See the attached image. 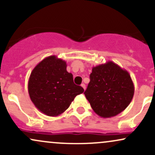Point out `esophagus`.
Segmentation results:
<instances>
[{
  "instance_id": "34e87169",
  "label": "esophagus",
  "mask_w": 155,
  "mask_h": 155,
  "mask_svg": "<svg viewBox=\"0 0 155 155\" xmlns=\"http://www.w3.org/2000/svg\"><path fill=\"white\" fill-rule=\"evenodd\" d=\"M81 87H83V89H84V90H85V89H86V85H85L84 84H81Z\"/></svg>"
}]
</instances>
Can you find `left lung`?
<instances>
[{
	"instance_id": "obj_1",
	"label": "left lung",
	"mask_w": 155,
	"mask_h": 155,
	"mask_svg": "<svg viewBox=\"0 0 155 155\" xmlns=\"http://www.w3.org/2000/svg\"><path fill=\"white\" fill-rule=\"evenodd\" d=\"M84 95L93 111L103 118L123 111L132 101L134 84L129 73L112 61L93 67Z\"/></svg>"
}]
</instances>
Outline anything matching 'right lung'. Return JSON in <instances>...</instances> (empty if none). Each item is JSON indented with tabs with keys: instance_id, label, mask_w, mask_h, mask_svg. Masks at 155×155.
I'll return each instance as SVG.
<instances>
[{
	"instance_id": "add662e5",
	"label": "right lung",
	"mask_w": 155,
	"mask_h": 155,
	"mask_svg": "<svg viewBox=\"0 0 155 155\" xmlns=\"http://www.w3.org/2000/svg\"><path fill=\"white\" fill-rule=\"evenodd\" d=\"M65 60L55 55L47 57L32 71L28 80V93L41 112L49 117L63 114L84 89L74 83L66 70Z\"/></svg>"
}]
</instances>
